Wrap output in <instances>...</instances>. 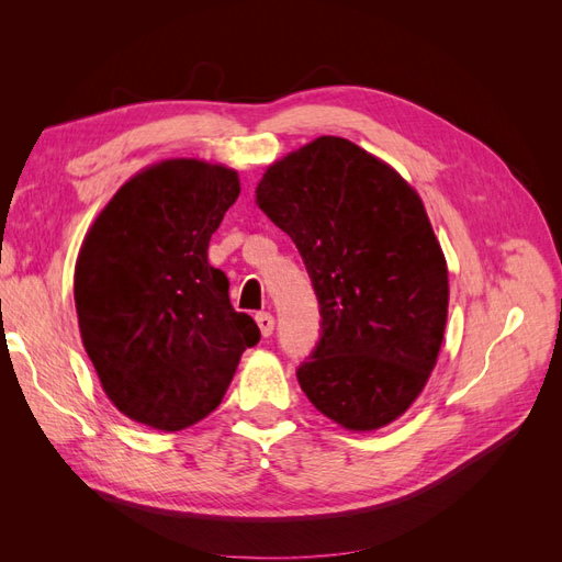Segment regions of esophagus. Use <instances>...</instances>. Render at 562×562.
Returning <instances> with one entry per match:
<instances>
[{"instance_id": "1", "label": "esophagus", "mask_w": 562, "mask_h": 562, "mask_svg": "<svg viewBox=\"0 0 562 562\" xmlns=\"http://www.w3.org/2000/svg\"><path fill=\"white\" fill-rule=\"evenodd\" d=\"M255 321H258V328H260L262 337H269L271 333H274V316H271V314L260 312L258 316H255Z\"/></svg>"}]
</instances>
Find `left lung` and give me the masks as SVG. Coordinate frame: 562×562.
Masks as SVG:
<instances>
[{
	"label": "left lung",
	"instance_id": "1",
	"mask_svg": "<svg viewBox=\"0 0 562 562\" xmlns=\"http://www.w3.org/2000/svg\"><path fill=\"white\" fill-rule=\"evenodd\" d=\"M255 203L295 241L321 304L302 391L347 431L396 422L431 378L450 302L417 190L363 147L321 135L267 166Z\"/></svg>",
	"mask_w": 562,
	"mask_h": 562
}]
</instances>
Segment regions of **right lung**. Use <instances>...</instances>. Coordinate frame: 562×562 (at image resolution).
Masks as SVG:
<instances>
[{
	"label": "right lung",
	"instance_id": "1",
	"mask_svg": "<svg viewBox=\"0 0 562 562\" xmlns=\"http://www.w3.org/2000/svg\"><path fill=\"white\" fill-rule=\"evenodd\" d=\"M239 173L164 159L128 178L83 236L75 307L83 349L119 413L173 434L211 415L260 328L234 312L209 241Z\"/></svg>",
	"mask_w": 562,
	"mask_h": 562
}]
</instances>
